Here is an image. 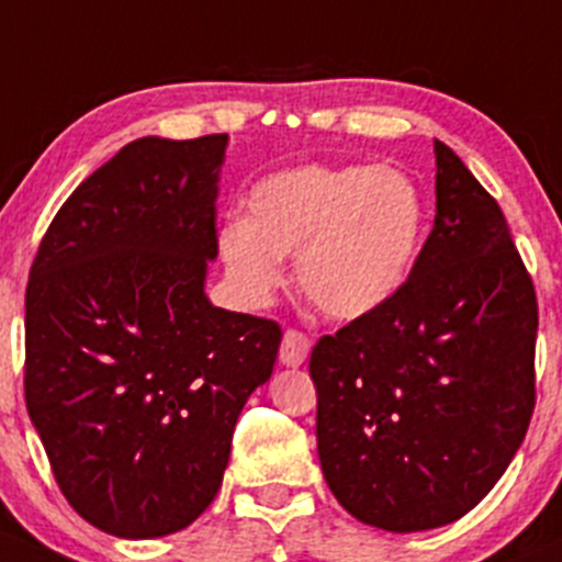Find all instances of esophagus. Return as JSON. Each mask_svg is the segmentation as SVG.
<instances>
[{
	"mask_svg": "<svg viewBox=\"0 0 562 562\" xmlns=\"http://www.w3.org/2000/svg\"><path fill=\"white\" fill-rule=\"evenodd\" d=\"M310 336L299 328H288L285 336H282V347H280V360L285 366H301L310 356Z\"/></svg>",
	"mask_w": 562,
	"mask_h": 562,
	"instance_id": "34e87169",
	"label": "esophagus"
}]
</instances>
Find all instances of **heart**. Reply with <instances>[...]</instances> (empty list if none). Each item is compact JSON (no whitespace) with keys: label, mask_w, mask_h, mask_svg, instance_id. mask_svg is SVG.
Returning <instances> with one entry per match:
<instances>
[{"label":"heart","mask_w":562,"mask_h":562,"mask_svg":"<svg viewBox=\"0 0 562 562\" xmlns=\"http://www.w3.org/2000/svg\"><path fill=\"white\" fill-rule=\"evenodd\" d=\"M423 234L425 196L401 169L299 164L252 186L247 217H226L217 247L256 301L282 282V256L299 252L304 296L334 321H356L404 288Z\"/></svg>","instance_id":"1"}]
</instances>
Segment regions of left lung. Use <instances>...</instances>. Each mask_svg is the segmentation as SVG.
<instances>
[{
  "instance_id": "8db88e82",
  "label": "left lung",
  "mask_w": 562,
  "mask_h": 562,
  "mask_svg": "<svg viewBox=\"0 0 562 562\" xmlns=\"http://www.w3.org/2000/svg\"><path fill=\"white\" fill-rule=\"evenodd\" d=\"M409 280L312 347L317 452L352 517L393 533L469 515L536 406L539 301L498 202L445 145Z\"/></svg>"
}]
</instances>
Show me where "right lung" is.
<instances>
[{"instance_id":"1","label":"right lung","mask_w":562,"mask_h":562,"mask_svg":"<svg viewBox=\"0 0 562 562\" xmlns=\"http://www.w3.org/2000/svg\"><path fill=\"white\" fill-rule=\"evenodd\" d=\"M226 142H128L61 204L29 271V417L69 506L121 539L212 504L280 350V323L204 296Z\"/></svg>"}]
</instances>
